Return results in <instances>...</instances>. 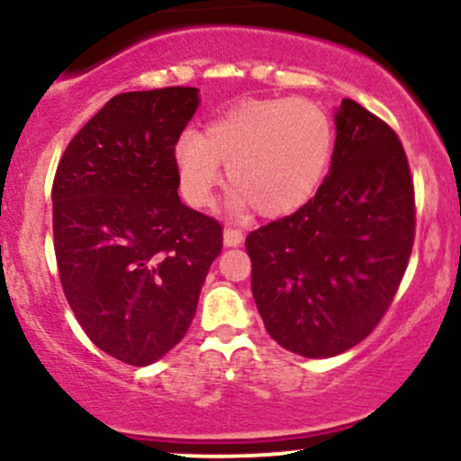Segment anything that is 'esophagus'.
<instances>
[{
  "label": "esophagus",
  "instance_id": "1",
  "mask_svg": "<svg viewBox=\"0 0 461 461\" xmlns=\"http://www.w3.org/2000/svg\"><path fill=\"white\" fill-rule=\"evenodd\" d=\"M242 240H245V234H242V231L238 230V227H225V231H223V242H225L227 247L240 245Z\"/></svg>",
  "mask_w": 461,
  "mask_h": 461
}]
</instances>
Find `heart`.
I'll use <instances>...</instances> for the list:
<instances>
[{"label": "heart", "instance_id": "obj_1", "mask_svg": "<svg viewBox=\"0 0 461 461\" xmlns=\"http://www.w3.org/2000/svg\"><path fill=\"white\" fill-rule=\"evenodd\" d=\"M331 116L310 99L242 102L205 125L184 131L176 145L179 188L194 208L212 203L223 179L236 188L238 208L256 205L262 216H285L321 186L333 156Z\"/></svg>", "mask_w": 461, "mask_h": 461}]
</instances>
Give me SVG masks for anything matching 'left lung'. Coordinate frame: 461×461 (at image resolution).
<instances>
[{
	"label": "left lung",
	"instance_id": "1",
	"mask_svg": "<svg viewBox=\"0 0 461 461\" xmlns=\"http://www.w3.org/2000/svg\"><path fill=\"white\" fill-rule=\"evenodd\" d=\"M414 234V182L399 136L342 99L331 168L319 193L245 240L251 293L268 336L303 357L356 347L393 303Z\"/></svg>",
	"mask_w": 461,
	"mask_h": 461
}]
</instances>
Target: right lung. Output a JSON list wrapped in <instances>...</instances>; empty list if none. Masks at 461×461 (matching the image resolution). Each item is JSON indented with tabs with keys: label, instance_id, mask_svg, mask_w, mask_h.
<instances>
[{
	"label": "right lung",
	"instance_id": "1",
	"mask_svg": "<svg viewBox=\"0 0 461 461\" xmlns=\"http://www.w3.org/2000/svg\"><path fill=\"white\" fill-rule=\"evenodd\" d=\"M197 88L121 93L58 162V275L86 336L131 366L171 351L194 319L223 225L179 201L176 145Z\"/></svg>",
	"mask_w": 461,
	"mask_h": 461
}]
</instances>
